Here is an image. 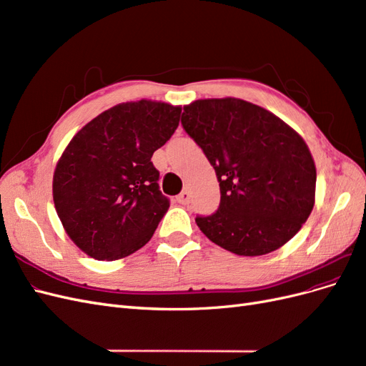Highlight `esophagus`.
<instances>
[{
  "instance_id": "esophagus-1",
  "label": "esophagus",
  "mask_w": 366,
  "mask_h": 366,
  "mask_svg": "<svg viewBox=\"0 0 366 366\" xmlns=\"http://www.w3.org/2000/svg\"><path fill=\"white\" fill-rule=\"evenodd\" d=\"M177 202H179L180 204H187L191 202V194L189 191H183L179 197H177Z\"/></svg>"
}]
</instances>
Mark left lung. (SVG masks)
<instances>
[{"instance_id":"obj_1","label":"left lung","mask_w":366,"mask_h":366,"mask_svg":"<svg viewBox=\"0 0 366 366\" xmlns=\"http://www.w3.org/2000/svg\"><path fill=\"white\" fill-rule=\"evenodd\" d=\"M182 125L214 166L221 200L195 218L203 234L241 257L290 241L315 206L316 166L304 139L258 105L235 97L186 105Z\"/></svg>"}]
</instances>
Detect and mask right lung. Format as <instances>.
<instances>
[{
  "instance_id": "obj_1",
  "label": "right lung",
  "mask_w": 366,
  "mask_h": 366,
  "mask_svg": "<svg viewBox=\"0 0 366 366\" xmlns=\"http://www.w3.org/2000/svg\"><path fill=\"white\" fill-rule=\"evenodd\" d=\"M182 107L137 101L77 132L53 174V202L74 244L99 261L143 247L168 212L151 157L179 127Z\"/></svg>"
}]
</instances>
